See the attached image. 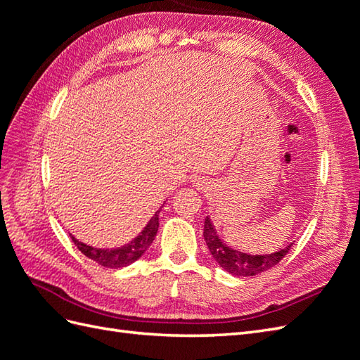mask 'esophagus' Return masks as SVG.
Masks as SVG:
<instances>
[{"label": "esophagus", "instance_id": "obj_1", "mask_svg": "<svg viewBox=\"0 0 360 360\" xmlns=\"http://www.w3.org/2000/svg\"><path fill=\"white\" fill-rule=\"evenodd\" d=\"M193 186L197 188L198 191H204L207 186H209V181H207L205 179H202V177H197L193 180Z\"/></svg>", "mask_w": 360, "mask_h": 360}]
</instances>
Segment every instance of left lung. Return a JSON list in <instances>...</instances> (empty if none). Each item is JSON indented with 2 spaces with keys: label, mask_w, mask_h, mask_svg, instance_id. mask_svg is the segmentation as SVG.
Wrapping results in <instances>:
<instances>
[{
  "label": "left lung",
  "mask_w": 360,
  "mask_h": 360,
  "mask_svg": "<svg viewBox=\"0 0 360 360\" xmlns=\"http://www.w3.org/2000/svg\"><path fill=\"white\" fill-rule=\"evenodd\" d=\"M202 236L207 248H209L216 263L224 270H226L228 274H231L234 276H255L258 274H263V271L275 267L279 261L288 254V250L292 246V243H290L284 249H279L278 252L264 255L242 252V250L230 248L221 240L210 221V217H205Z\"/></svg>",
  "instance_id": "obj_1"
}]
</instances>
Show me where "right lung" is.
<instances>
[{
	"label": "right lung",
	"instance_id": "obj_1",
	"mask_svg": "<svg viewBox=\"0 0 360 360\" xmlns=\"http://www.w3.org/2000/svg\"><path fill=\"white\" fill-rule=\"evenodd\" d=\"M160 209L153 214V217L148 221V224L144 226L143 231H141L135 238H132L129 243L120 248H108V249L94 248L79 242L78 238H75L72 234L70 237L73 243L76 245V248H78L85 257L96 261L97 264H101L103 267H110V269L126 267L143 257L146 254V250L150 248V245L153 243L155 237L158 234V228H159Z\"/></svg>",
	"mask_w": 360,
	"mask_h": 360
}]
</instances>
